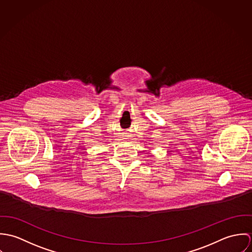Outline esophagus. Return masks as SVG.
<instances>
[{
    "label": "esophagus",
    "instance_id": "esophagus-1",
    "mask_svg": "<svg viewBox=\"0 0 252 252\" xmlns=\"http://www.w3.org/2000/svg\"><path fill=\"white\" fill-rule=\"evenodd\" d=\"M125 138L124 139H126V140H129V139H131V134L129 133V132H127V133H125V136H124Z\"/></svg>",
    "mask_w": 252,
    "mask_h": 252
}]
</instances>
